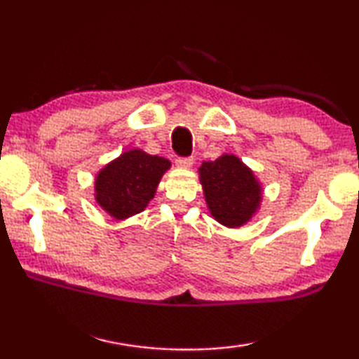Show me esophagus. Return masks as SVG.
Masks as SVG:
<instances>
[{"label": "esophagus", "instance_id": "34e87169", "mask_svg": "<svg viewBox=\"0 0 359 359\" xmlns=\"http://www.w3.org/2000/svg\"><path fill=\"white\" fill-rule=\"evenodd\" d=\"M193 165V158H179L177 161H175V166L179 169H190Z\"/></svg>", "mask_w": 359, "mask_h": 359}]
</instances>
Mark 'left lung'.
Instances as JSON below:
<instances>
[{"instance_id":"obj_1","label":"left lung","mask_w":359,"mask_h":359,"mask_svg":"<svg viewBox=\"0 0 359 359\" xmlns=\"http://www.w3.org/2000/svg\"><path fill=\"white\" fill-rule=\"evenodd\" d=\"M210 215L226 228H241L258 214L263 185L239 156L223 154L198 169Z\"/></svg>"}]
</instances>
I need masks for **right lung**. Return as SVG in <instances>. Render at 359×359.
<instances>
[{
    "mask_svg": "<svg viewBox=\"0 0 359 359\" xmlns=\"http://www.w3.org/2000/svg\"><path fill=\"white\" fill-rule=\"evenodd\" d=\"M171 161L130 149L100 169L95 177V201L107 215L123 222L147 208Z\"/></svg>",
    "mask_w": 359,
    "mask_h": 359,
    "instance_id": "1",
    "label": "right lung"
}]
</instances>
